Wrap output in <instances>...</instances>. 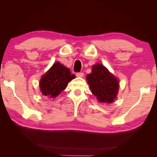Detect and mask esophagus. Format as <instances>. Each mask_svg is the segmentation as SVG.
<instances>
[{
    "instance_id": "1",
    "label": "esophagus",
    "mask_w": 157,
    "mask_h": 157,
    "mask_svg": "<svg viewBox=\"0 0 157 157\" xmlns=\"http://www.w3.org/2000/svg\"><path fill=\"white\" fill-rule=\"evenodd\" d=\"M76 76L77 77H83V73L82 72H78L76 74Z\"/></svg>"
}]
</instances>
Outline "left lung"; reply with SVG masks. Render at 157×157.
<instances>
[{
	"label": "left lung",
	"instance_id": "left-lung-1",
	"mask_svg": "<svg viewBox=\"0 0 157 157\" xmlns=\"http://www.w3.org/2000/svg\"><path fill=\"white\" fill-rule=\"evenodd\" d=\"M86 79L92 94L100 102L114 101L119 91V81L104 66L100 63L94 65Z\"/></svg>",
	"mask_w": 157,
	"mask_h": 157
}]
</instances>
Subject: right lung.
<instances>
[{
    "label": "right lung",
    "instance_id": "add662e5",
    "mask_svg": "<svg viewBox=\"0 0 157 157\" xmlns=\"http://www.w3.org/2000/svg\"><path fill=\"white\" fill-rule=\"evenodd\" d=\"M74 78L75 75H71L69 68L56 62L40 79V91L43 95L55 98L66 89L68 83Z\"/></svg>",
    "mask_w": 157,
    "mask_h": 157
}]
</instances>
